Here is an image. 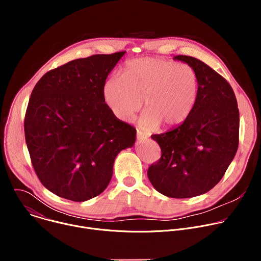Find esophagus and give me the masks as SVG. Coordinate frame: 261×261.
Here are the masks:
<instances>
[{
    "mask_svg": "<svg viewBox=\"0 0 261 261\" xmlns=\"http://www.w3.org/2000/svg\"><path fill=\"white\" fill-rule=\"evenodd\" d=\"M148 138V136L140 131H137V139L138 140H146Z\"/></svg>",
    "mask_w": 261,
    "mask_h": 261,
    "instance_id": "34e87169",
    "label": "esophagus"
}]
</instances>
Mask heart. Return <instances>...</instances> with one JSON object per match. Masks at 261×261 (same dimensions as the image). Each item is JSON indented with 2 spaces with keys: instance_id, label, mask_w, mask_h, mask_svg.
Segmentation results:
<instances>
[{
  "instance_id": "b5f03b06",
  "label": "heart",
  "mask_w": 261,
  "mask_h": 261,
  "mask_svg": "<svg viewBox=\"0 0 261 261\" xmlns=\"http://www.w3.org/2000/svg\"><path fill=\"white\" fill-rule=\"evenodd\" d=\"M198 75L188 64L154 58L129 61L122 79L111 76L103 85L105 103L117 119L131 122L143 101L139 120L144 131L172 129L192 113L198 96Z\"/></svg>"
}]
</instances>
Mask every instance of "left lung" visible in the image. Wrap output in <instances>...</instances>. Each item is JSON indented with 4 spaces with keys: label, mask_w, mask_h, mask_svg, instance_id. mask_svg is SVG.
I'll return each instance as SVG.
<instances>
[{
    "label": "left lung",
    "mask_w": 261,
    "mask_h": 261,
    "mask_svg": "<svg viewBox=\"0 0 261 261\" xmlns=\"http://www.w3.org/2000/svg\"><path fill=\"white\" fill-rule=\"evenodd\" d=\"M198 75V96L189 118L166 133L152 135L161 147L160 160L147 177L161 194L190 198L208 192L221 180L239 145L240 114L230 85L193 57L175 56Z\"/></svg>",
    "instance_id": "8db88e82"
}]
</instances>
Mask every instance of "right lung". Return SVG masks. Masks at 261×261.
Segmentation results:
<instances>
[{"label":"right lung","instance_id":"obj_1","mask_svg":"<svg viewBox=\"0 0 261 261\" xmlns=\"http://www.w3.org/2000/svg\"><path fill=\"white\" fill-rule=\"evenodd\" d=\"M126 51L95 55L48 71L36 84L24 118L33 167L54 194L86 201L108 186L116 157L136 140V130L117 119L103 85Z\"/></svg>","mask_w":261,"mask_h":261}]
</instances>
